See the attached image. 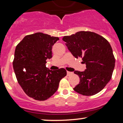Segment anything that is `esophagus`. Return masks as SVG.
Returning a JSON list of instances; mask_svg holds the SVG:
<instances>
[{"mask_svg":"<svg viewBox=\"0 0 123 123\" xmlns=\"http://www.w3.org/2000/svg\"><path fill=\"white\" fill-rule=\"evenodd\" d=\"M73 74V72H69V71H67V75L68 76H69L70 74Z\"/></svg>","mask_w":123,"mask_h":123,"instance_id":"34e87169","label":"esophagus"}]
</instances>
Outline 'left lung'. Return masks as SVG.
<instances>
[{"instance_id":"8db88e82","label":"left lung","mask_w":123,"mask_h":123,"mask_svg":"<svg viewBox=\"0 0 123 123\" xmlns=\"http://www.w3.org/2000/svg\"><path fill=\"white\" fill-rule=\"evenodd\" d=\"M62 40L76 58H82L86 65L83 72L75 70L79 84L73 88L83 95H95L101 91L111 79L115 58L108 41L94 32L80 31Z\"/></svg>"}]
</instances>
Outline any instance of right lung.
<instances>
[{"mask_svg":"<svg viewBox=\"0 0 123 123\" xmlns=\"http://www.w3.org/2000/svg\"><path fill=\"white\" fill-rule=\"evenodd\" d=\"M58 37L38 32L25 36L17 46L13 68L17 79L26 95L44 101L57 91L60 80L66 75L61 68H46V60L52 58V47Z\"/></svg>","mask_w":123,"mask_h":123,"instance_id":"obj_1","label":"right lung"}]
</instances>
